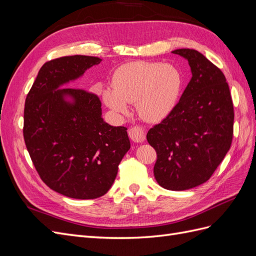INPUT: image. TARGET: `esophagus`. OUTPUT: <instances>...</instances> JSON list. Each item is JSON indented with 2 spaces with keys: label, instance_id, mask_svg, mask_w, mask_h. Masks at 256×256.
Returning <instances> with one entry per match:
<instances>
[{
  "label": "esophagus",
  "instance_id": "obj_1",
  "mask_svg": "<svg viewBox=\"0 0 256 256\" xmlns=\"http://www.w3.org/2000/svg\"><path fill=\"white\" fill-rule=\"evenodd\" d=\"M128 134L130 136L131 140L136 143H141L145 141V130L143 127L141 126H132L130 127V129L128 130Z\"/></svg>",
  "mask_w": 256,
  "mask_h": 256
}]
</instances>
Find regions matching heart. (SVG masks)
<instances>
[{"instance_id":"1","label":"heart","mask_w":256,"mask_h":256,"mask_svg":"<svg viewBox=\"0 0 256 256\" xmlns=\"http://www.w3.org/2000/svg\"><path fill=\"white\" fill-rule=\"evenodd\" d=\"M182 78L173 65L156 62H131L115 72L112 90L102 92L104 104L120 116L128 114L127 104L148 122H160L173 111L180 94Z\"/></svg>"}]
</instances>
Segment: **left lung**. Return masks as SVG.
I'll use <instances>...</instances> for the list:
<instances>
[{
    "label": "left lung",
    "mask_w": 256,
    "mask_h": 256,
    "mask_svg": "<svg viewBox=\"0 0 256 256\" xmlns=\"http://www.w3.org/2000/svg\"><path fill=\"white\" fill-rule=\"evenodd\" d=\"M173 53L188 60L192 78L173 111L146 138L157 152V182L182 191L207 182L226 157L233 140L234 106L218 67L196 50Z\"/></svg>",
    "instance_id": "1"
}]
</instances>
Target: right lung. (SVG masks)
<instances>
[{"label":"right lung","mask_w":256,"mask_h":256,"mask_svg":"<svg viewBox=\"0 0 256 256\" xmlns=\"http://www.w3.org/2000/svg\"><path fill=\"white\" fill-rule=\"evenodd\" d=\"M100 62L86 56L47 62L26 99L23 136L36 171L50 189L72 198L106 194L130 148L127 128L104 120L97 95L62 88Z\"/></svg>","instance_id":"1"}]
</instances>
